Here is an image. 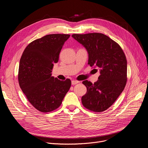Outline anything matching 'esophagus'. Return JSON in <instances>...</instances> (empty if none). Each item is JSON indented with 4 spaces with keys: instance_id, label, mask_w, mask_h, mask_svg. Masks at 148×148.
Segmentation results:
<instances>
[{
    "instance_id": "1",
    "label": "esophagus",
    "mask_w": 148,
    "mask_h": 148,
    "mask_svg": "<svg viewBox=\"0 0 148 148\" xmlns=\"http://www.w3.org/2000/svg\"><path fill=\"white\" fill-rule=\"evenodd\" d=\"M79 82H80L79 81H77V80H72L71 83H72L73 85H74V84H77V83H79Z\"/></svg>"
}]
</instances>
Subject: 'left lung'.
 I'll return each mask as SVG.
<instances>
[{"instance_id":"left-lung-1","label":"left lung","mask_w":148,"mask_h":148,"mask_svg":"<svg viewBox=\"0 0 148 148\" xmlns=\"http://www.w3.org/2000/svg\"><path fill=\"white\" fill-rule=\"evenodd\" d=\"M89 54L88 64L99 69L97 82L84 80L87 92L82 103L87 109L102 112L109 108L121 95L127 81V61L121 46L101 33L72 35ZM97 69H95L97 70Z\"/></svg>"}]
</instances>
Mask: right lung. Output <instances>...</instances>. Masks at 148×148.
<instances>
[{
	"label": "right lung",
	"mask_w": 148,
	"mask_h": 148,
	"mask_svg": "<svg viewBox=\"0 0 148 148\" xmlns=\"http://www.w3.org/2000/svg\"><path fill=\"white\" fill-rule=\"evenodd\" d=\"M70 35L50 34L31 42L25 49L19 64L18 79L29 103L43 113L52 112L62 104L71 85L51 76L54 63Z\"/></svg>",
	"instance_id": "1"
}]
</instances>
